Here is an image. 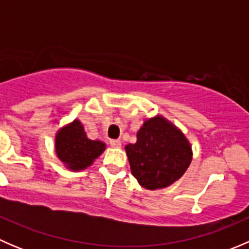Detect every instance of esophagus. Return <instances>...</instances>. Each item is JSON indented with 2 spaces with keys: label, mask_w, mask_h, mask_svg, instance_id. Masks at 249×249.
I'll list each match as a JSON object with an SVG mask.
<instances>
[{
  "label": "esophagus",
  "mask_w": 249,
  "mask_h": 249,
  "mask_svg": "<svg viewBox=\"0 0 249 249\" xmlns=\"http://www.w3.org/2000/svg\"><path fill=\"white\" fill-rule=\"evenodd\" d=\"M109 144L114 148H120L122 147V142L119 140H110Z\"/></svg>",
  "instance_id": "34e87169"
}]
</instances>
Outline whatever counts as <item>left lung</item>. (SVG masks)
Instances as JSON below:
<instances>
[{
  "label": "left lung",
  "instance_id": "1",
  "mask_svg": "<svg viewBox=\"0 0 249 249\" xmlns=\"http://www.w3.org/2000/svg\"><path fill=\"white\" fill-rule=\"evenodd\" d=\"M134 177L149 190L179 179L192 162V147L184 135L162 117L145 120L137 142L125 147Z\"/></svg>",
  "mask_w": 249,
  "mask_h": 249
}]
</instances>
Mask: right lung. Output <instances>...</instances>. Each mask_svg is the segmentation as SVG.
Instances as JSON below:
<instances>
[{"mask_svg":"<svg viewBox=\"0 0 249 249\" xmlns=\"http://www.w3.org/2000/svg\"><path fill=\"white\" fill-rule=\"evenodd\" d=\"M106 145L101 141H92L87 137L79 120H74L60 130L55 137L56 155L67 167L73 171L87 169L99 158Z\"/></svg>","mask_w":249,"mask_h":249,"instance_id":"add662e5","label":"right lung"}]
</instances>
